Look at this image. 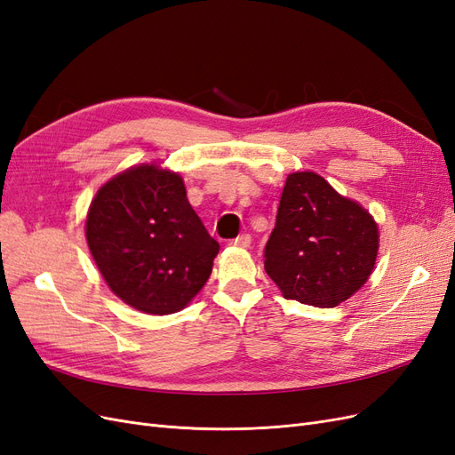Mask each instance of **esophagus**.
<instances>
[{
	"instance_id": "esophagus-1",
	"label": "esophagus",
	"mask_w": 455,
	"mask_h": 455,
	"mask_svg": "<svg viewBox=\"0 0 455 455\" xmlns=\"http://www.w3.org/2000/svg\"><path fill=\"white\" fill-rule=\"evenodd\" d=\"M231 244L233 246H239V249H249V246H251V235H249V233H241L239 237H235V239L231 241Z\"/></svg>"
}]
</instances>
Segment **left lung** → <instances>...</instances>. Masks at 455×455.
Segmentation results:
<instances>
[{"instance_id": "obj_1", "label": "left lung", "mask_w": 455, "mask_h": 455, "mask_svg": "<svg viewBox=\"0 0 455 455\" xmlns=\"http://www.w3.org/2000/svg\"><path fill=\"white\" fill-rule=\"evenodd\" d=\"M379 231L371 214L315 172L288 174L264 267L286 299L336 307L368 281Z\"/></svg>"}]
</instances>
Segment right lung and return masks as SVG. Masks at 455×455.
I'll list each match as a JSON object with an SVG mask.
<instances>
[{"label":"right lung","mask_w":455,"mask_h":455,"mask_svg":"<svg viewBox=\"0 0 455 455\" xmlns=\"http://www.w3.org/2000/svg\"><path fill=\"white\" fill-rule=\"evenodd\" d=\"M85 235L112 292L149 315L184 309L220 251L191 209L182 176L159 164L131 167L96 191Z\"/></svg>","instance_id":"add662e5"}]
</instances>
